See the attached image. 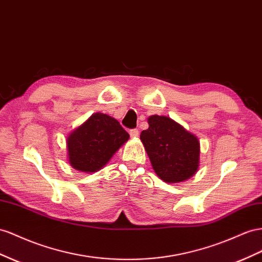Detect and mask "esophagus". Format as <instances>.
<instances>
[{"mask_svg":"<svg viewBox=\"0 0 262 262\" xmlns=\"http://www.w3.org/2000/svg\"><path fill=\"white\" fill-rule=\"evenodd\" d=\"M139 130L138 129H132V130H130V136L132 137V138H138L139 137Z\"/></svg>","mask_w":262,"mask_h":262,"instance_id":"esophagus-1","label":"esophagus"}]
</instances>
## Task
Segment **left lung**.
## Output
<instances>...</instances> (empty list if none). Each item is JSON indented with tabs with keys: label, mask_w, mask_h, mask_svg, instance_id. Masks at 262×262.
<instances>
[{
	"label": "left lung",
	"mask_w": 262,
	"mask_h": 262,
	"mask_svg": "<svg viewBox=\"0 0 262 262\" xmlns=\"http://www.w3.org/2000/svg\"><path fill=\"white\" fill-rule=\"evenodd\" d=\"M147 123L140 139L159 178L166 183L192 178L200 166L199 139L168 117L151 116Z\"/></svg>",
	"instance_id": "8db88e82"
}]
</instances>
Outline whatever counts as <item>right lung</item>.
<instances>
[{
    "mask_svg": "<svg viewBox=\"0 0 262 262\" xmlns=\"http://www.w3.org/2000/svg\"><path fill=\"white\" fill-rule=\"evenodd\" d=\"M129 138L115 118L97 112L67 138L69 164L81 172H97Z\"/></svg>",
    "mask_w": 262,
    "mask_h": 262,
    "instance_id": "add662e5",
    "label": "right lung"
}]
</instances>
